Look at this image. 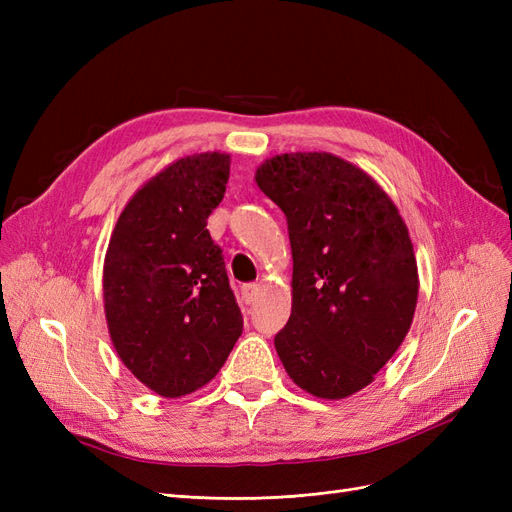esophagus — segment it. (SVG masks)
<instances>
[{
  "label": "esophagus",
  "instance_id": "esophagus-1",
  "mask_svg": "<svg viewBox=\"0 0 512 512\" xmlns=\"http://www.w3.org/2000/svg\"><path fill=\"white\" fill-rule=\"evenodd\" d=\"M256 294H258V284H245V286H241V301H243L245 305L254 303Z\"/></svg>",
  "mask_w": 512,
  "mask_h": 512
}]
</instances>
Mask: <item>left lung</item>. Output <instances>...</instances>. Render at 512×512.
<instances>
[{"label":"left lung","instance_id":"1","mask_svg":"<svg viewBox=\"0 0 512 512\" xmlns=\"http://www.w3.org/2000/svg\"><path fill=\"white\" fill-rule=\"evenodd\" d=\"M254 179L288 220L292 314L275 335L286 374L320 399L359 393L414 318L408 226L363 168L327 151L273 156Z\"/></svg>","mask_w":512,"mask_h":512}]
</instances>
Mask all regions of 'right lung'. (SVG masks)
Returning <instances> with one entry per match:
<instances>
[{
  "label": "right lung",
  "mask_w": 512,
  "mask_h": 512,
  "mask_svg": "<svg viewBox=\"0 0 512 512\" xmlns=\"http://www.w3.org/2000/svg\"><path fill=\"white\" fill-rule=\"evenodd\" d=\"M230 156L175 160L119 213L104 256L111 342L138 382L175 399L203 389L243 331L222 250L207 218L222 203Z\"/></svg>",
  "instance_id": "add662e5"
}]
</instances>
